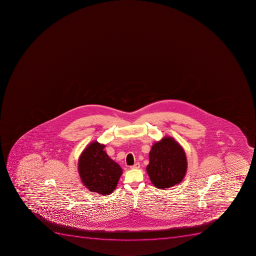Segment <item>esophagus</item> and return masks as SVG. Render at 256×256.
<instances>
[{"label":"esophagus","instance_id":"obj_1","mask_svg":"<svg viewBox=\"0 0 256 256\" xmlns=\"http://www.w3.org/2000/svg\"><path fill=\"white\" fill-rule=\"evenodd\" d=\"M140 167V163H136L134 164V166H130V168L132 170H136V168H138Z\"/></svg>","mask_w":256,"mask_h":256}]
</instances>
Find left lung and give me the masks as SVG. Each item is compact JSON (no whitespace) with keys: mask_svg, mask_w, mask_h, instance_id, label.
<instances>
[{"mask_svg":"<svg viewBox=\"0 0 256 256\" xmlns=\"http://www.w3.org/2000/svg\"><path fill=\"white\" fill-rule=\"evenodd\" d=\"M146 172L153 185L167 189L183 180L187 170L186 153L172 137H164L154 144L149 153Z\"/></svg>","mask_w":256,"mask_h":256,"instance_id":"8db88e82","label":"left lung"}]
</instances>
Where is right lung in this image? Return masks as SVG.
<instances>
[{
    "mask_svg": "<svg viewBox=\"0 0 256 256\" xmlns=\"http://www.w3.org/2000/svg\"><path fill=\"white\" fill-rule=\"evenodd\" d=\"M104 146L97 141L90 142L80 156L78 170L90 192L108 196L116 188L122 170L107 155Z\"/></svg>",
    "mask_w": 256,
    "mask_h": 256,
    "instance_id": "obj_1",
    "label": "right lung"
}]
</instances>
